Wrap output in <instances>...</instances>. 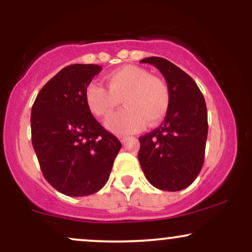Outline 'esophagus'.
Segmentation results:
<instances>
[{
	"label": "esophagus",
	"mask_w": 252,
	"mask_h": 252,
	"mask_svg": "<svg viewBox=\"0 0 252 252\" xmlns=\"http://www.w3.org/2000/svg\"><path fill=\"white\" fill-rule=\"evenodd\" d=\"M118 138H120L121 142H122V143H126V141H128V138H129V137H126V136H122V135H121V136H118Z\"/></svg>",
	"instance_id": "obj_1"
}]
</instances>
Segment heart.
Returning a JSON list of instances; mask_svg holds the SVG:
<instances>
[{"mask_svg": "<svg viewBox=\"0 0 252 252\" xmlns=\"http://www.w3.org/2000/svg\"><path fill=\"white\" fill-rule=\"evenodd\" d=\"M108 88L92 82L85 90L89 109L98 117H108L121 104L126 108L112 115L106 126L116 134L126 135L153 126L166 116L169 106V91L161 78L152 76L146 68L126 65L105 77Z\"/></svg>", "mask_w": 252, "mask_h": 252, "instance_id": "b5f03b06", "label": "heart"}]
</instances>
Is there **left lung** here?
Listing matches in <instances>:
<instances>
[{
	"label": "left lung",
	"instance_id": "obj_1",
	"mask_svg": "<svg viewBox=\"0 0 252 252\" xmlns=\"http://www.w3.org/2000/svg\"><path fill=\"white\" fill-rule=\"evenodd\" d=\"M141 63L155 66L166 79L169 106L160 126L141 136L138 161L148 180L158 189L181 190L200 173L206 147L207 109L194 80L160 57Z\"/></svg>",
	"mask_w": 252,
	"mask_h": 252
}]
</instances>
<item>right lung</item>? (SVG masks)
<instances>
[{"mask_svg": "<svg viewBox=\"0 0 252 252\" xmlns=\"http://www.w3.org/2000/svg\"><path fill=\"white\" fill-rule=\"evenodd\" d=\"M99 65L73 63L48 80L31 114L32 143L48 184L65 195L94 194L108 181L121 144L92 116L85 90Z\"/></svg>", "mask_w": 252, "mask_h": 252, "instance_id": "1", "label": "right lung"}]
</instances>
